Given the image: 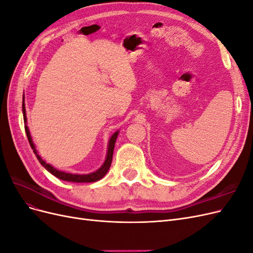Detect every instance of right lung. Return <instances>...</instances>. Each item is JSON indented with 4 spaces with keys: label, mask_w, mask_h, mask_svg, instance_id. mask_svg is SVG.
<instances>
[{
    "label": "right lung",
    "mask_w": 253,
    "mask_h": 253,
    "mask_svg": "<svg viewBox=\"0 0 253 253\" xmlns=\"http://www.w3.org/2000/svg\"><path fill=\"white\" fill-rule=\"evenodd\" d=\"M22 110H23V117H24V124H25V132L27 135V138L29 141L30 147L34 150V153L36 154L38 160H39L40 164L46 169L48 172H50L52 175H55L56 177L65 180V181H73V182H94L97 181L99 179H101L103 176L108 173L111 164H112V159H113V152H114V147H115V142H116L117 139V136H118V131L113 134V136L111 137L110 142H109V149H108V155H106V159L104 164L102 165V167L100 169L97 170L94 173H90V174H85V175H78V174H71V173H65L62 171H58L55 168L51 167L50 165L46 164L44 162V160L39 156V154L37 153V150L35 148V144L33 142L32 137H30V133H29V129L28 126H26V111H25V105H24V99H23V104H22Z\"/></svg>",
    "instance_id": "1"
}]
</instances>
